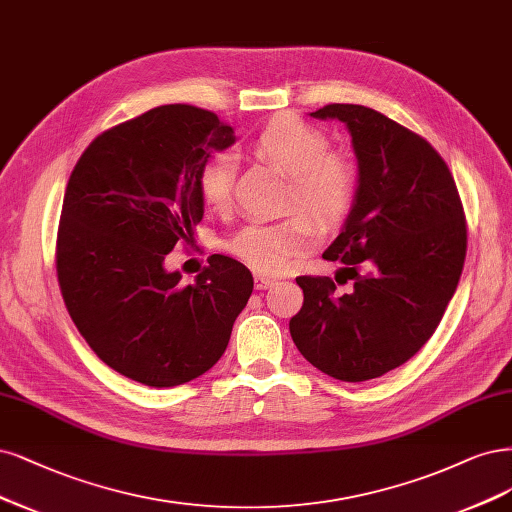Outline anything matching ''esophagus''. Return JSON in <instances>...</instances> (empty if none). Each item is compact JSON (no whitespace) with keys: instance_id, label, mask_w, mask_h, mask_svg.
I'll return each mask as SVG.
<instances>
[{"instance_id":"1","label":"esophagus","mask_w":512,"mask_h":512,"mask_svg":"<svg viewBox=\"0 0 512 512\" xmlns=\"http://www.w3.org/2000/svg\"><path fill=\"white\" fill-rule=\"evenodd\" d=\"M254 284H256V290H264V288H271L275 284L273 277H267V275H260L256 273L254 275Z\"/></svg>"}]
</instances>
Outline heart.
I'll use <instances>...</instances> for the list:
<instances>
[{"instance_id": "heart-1", "label": "heart", "mask_w": 512, "mask_h": 512, "mask_svg": "<svg viewBox=\"0 0 512 512\" xmlns=\"http://www.w3.org/2000/svg\"><path fill=\"white\" fill-rule=\"evenodd\" d=\"M252 146L288 173L290 201L324 222H339L347 216L358 192V165L345 152L326 150L328 139L320 129L296 116H275L256 133ZM197 184L209 209H228L233 197L231 156L207 158ZM313 216L294 211L284 220L250 222L226 243V250L256 271L279 273L320 239V224Z\"/></svg>"}]
</instances>
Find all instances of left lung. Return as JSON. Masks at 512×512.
<instances>
[{
	"label": "left lung",
	"mask_w": 512,
	"mask_h": 512,
	"mask_svg": "<svg viewBox=\"0 0 512 512\" xmlns=\"http://www.w3.org/2000/svg\"><path fill=\"white\" fill-rule=\"evenodd\" d=\"M313 118L345 122L358 158V192L324 252L354 290L330 277H296L305 301L290 320L298 351L322 373L368 381L428 343L466 258V218L453 175L424 137L377 110L330 103ZM339 279V277H334Z\"/></svg>",
	"instance_id": "left-lung-1"
}]
</instances>
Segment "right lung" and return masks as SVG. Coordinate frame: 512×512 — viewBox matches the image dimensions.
I'll return each mask as SVG.
<instances>
[{"label":"right lung","instance_id":"1","mask_svg":"<svg viewBox=\"0 0 512 512\" xmlns=\"http://www.w3.org/2000/svg\"><path fill=\"white\" fill-rule=\"evenodd\" d=\"M235 131L214 112L171 103L95 137L65 188L57 275L95 354L137 383L173 387L214 366L254 290L250 269L209 256L195 284L165 256L203 220L199 171Z\"/></svg>","mask_w":512,"mask_h":512}]
</instances>
